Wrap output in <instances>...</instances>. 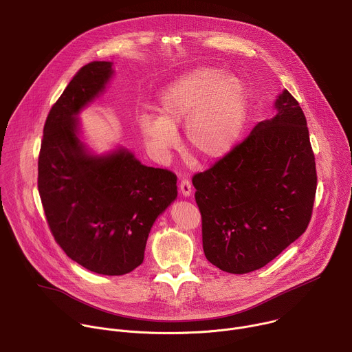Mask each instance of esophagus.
<instances>
[{
	"label": "esophagus",
	"mask_w": 352,
	"mask_h": 352,
	"mask_svg": "<svg viewBox=\"0 0 352 352\" xmlns=\"http://www.w3.org/2000/svg\"><path fill=\"white\" fill-rule=\"evenodd\" d=\"M179 192H181V195L185 196V197L190 196V193H192V185H190V182H189L188 179L184 178V179L181 181V184H179Z\"/></svg>",
	"instance_id": "obj_1"
}]
</instances>
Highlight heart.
Wrapping results in <instances>:
<instances>
[{"label":"heart","mask_w":352,"mask_h":352,"mask_svg":"<svg viewBox=\"0 0 352 352\" xmlns=\"http://www.w3.org/2000/svg\"><path fill=\"white\" fill-rule=\"evenodd\" d=\"M159 116L142 114L139 131L159 157L179 144L185 122L188 144L206 160L224 157L236 143L248 116V91L241 78L213 67L195 68L166 86L159 96Z\"/></svg>","instance_id":"obj_1"}]
</instances>
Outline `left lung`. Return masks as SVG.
Returning <instances> with one entry per match:
<instances>
[{"instance_id":"obj_1","label":"left lung","mask_w":352,"mask_h":352,"mask_svg":"<svg viewBox=\"0 0 352 352\" xmlns=\"http://www.w3.org/2000/svg\"><path fill=\"white\" fill-rule=\"evenodd\" d=\"M274 110L273 118L192 178L205 256L227 273L266 266L305 232L312 216L316 167L307 118L285 89Z\"/></svg>"}]
</instances>
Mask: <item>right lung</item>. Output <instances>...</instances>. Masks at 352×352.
Wrapping results in <instances>:
<instances>
[{"mask_svg": "<svg viewBox=\"0 0 352 352\" xmlns=\"http://www.w3.org/2000/svg\"><path fill=\"white\" fill-rule=\"evenodd\" d=\"M110 61L80 68L50 110L38 156V193L57 243L85 269L122 276L144 258L155 221L177 199V177L143 166L124 146L96 153L78 116L102 96Z\"/></svg>", "mask_w": 352, "mask_h": 352, "instance_id": "obj_1", "label": "right lung"}]
</instances>
